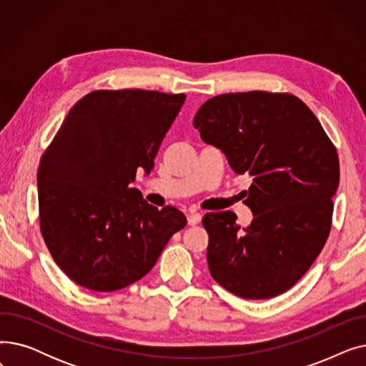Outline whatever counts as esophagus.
<instances>
[{"label": "esophagus", "instance_id": "obj_1", "mask_svg": "<svg viewBox=\"0 0 366 366\" xmlns=\"http://www.w3.org/2000/svg\"><path fill=\"white\" fill-rule=\"evenodd\" d=\"M187 219H188L189 225H197L202 221V214L191 210V212H188V215H187Z\"/></svg>", "mask_w": 366, "mask_h": 366}]
</instances>
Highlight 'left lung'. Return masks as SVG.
<instances>
[{
  "label": "left lung",
  "mask_w": 366,
  "mask_h": 366,
  "mask_svg": "<svg viewBox=\"0 0 366 366\" xmlns=\"http://www.w3.org/2000/svg\"><path fill=\"white\" fill-rule=\"evenodd\" d=\"M193 124L237 175L254 177L244 200L251 225L240 228L229 210L203 217L210 276L246 300L286 292L330 236L340 182L334 144L312 109L290 93L219 94L200 107Z\"/></svg>",
  "instance_id": "1"
}]
</instances>
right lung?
<instances>
[{
	"instance_id": "right-lung-1",
	"label": "right lung",
	"mask_w": 366,
	"mask_h": 366,
	"mask_svg": "<svg viewBox=\"0 0 366 366\" xmlns=\"http://www.w3.org/2000/svg\"><path fill=\"white\" fill-rule=\"evenodd\" d=\"M185 94L94 90L76 102L38 167L43 239L76 285L111 292L142 279L187 224L177 207L157 209L129 187L149 173Z\"/></svg>"
}]
</instances>
